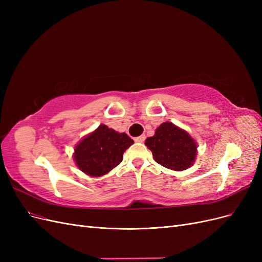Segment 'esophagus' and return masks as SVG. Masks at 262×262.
<instances>
[{
	"instance_id": "34e87169",
	"label": "esophagus",
	"mask_w": 262,
	"mask_h": 262,
	"mask_svg": "<svg viewBox=\"0 0 262 262\" xmlns=\"http://www.w3.org/2000/svg\"><path fill=\"white\" fill-rule=\"evenodd\" d=\"M144 140H145V136H143V134H142V136H140V137L134 138V141H136V142H139V143H143Z\"/></svg>"
}]
</instances>
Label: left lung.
Here are the masks:
<instances>
[{
  "label": "left lung",
  "instance_id": "1",
  "mask_svg": "<svg viewBox=\"0 0 262 262\" xmlns=\"http://www.w3.org/2000/svg\"><path fill=\"white\" fill-rule=\"evenodd\" d=\"M145 145L152 150L156 163L172 170H185L195 160L196 144L189 134L171 122L162 123Z\"/></svg>",
  "mask_w": 262,
  "mask_h": 262
}]
</instances>
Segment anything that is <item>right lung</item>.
Masks as SVG:
<instances>
[{"label": "right lung", "mask_w": 262, "mask_h": 262, "mask_svg": "<svg viewBox=\"0 0 262 262\" xmlns=\"http://www.w3.org/2000/svg\"><path fill=\"white\" fill-rule=\"evenodd\" d=\"M132 144L133 140L125 133L101 124L76 145L74 160L83 172L99 177L120 164L123 152Z\"/></svg>", "instance_id": "add662e5"}]
</instances>
